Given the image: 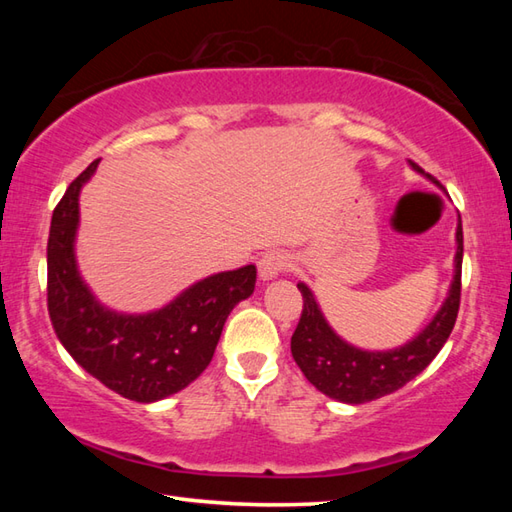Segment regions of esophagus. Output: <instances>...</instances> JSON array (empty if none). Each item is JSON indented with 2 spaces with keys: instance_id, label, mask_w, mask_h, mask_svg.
<instances>
[{
  "instance_id": "obj_1",
  "label": "esophagus",
  "mask_w": 512,
  "mask_h": 512,
  "mask_svg": "<svg viewBox=\"0 0 512 512\" xmlns=\"http://www.w3.org/2000/svg\"><path fill=\"white\" fill-rule=\"evenodd\" d=\"M286 268H288V255L279 253V250H270V253L262 255V259L257 262L259 279H262V281L277 279Z\"/></svg>"
}]
</instances>
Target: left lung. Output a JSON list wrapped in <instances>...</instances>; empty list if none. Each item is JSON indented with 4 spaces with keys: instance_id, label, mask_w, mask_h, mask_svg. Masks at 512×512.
Segmentation results:
<instances>
[{
    "instance_id": "1",
    "label": "left lung",
    "mask_w": 512,
    "mask_h": 512,
    "mask_svg": "<svg viewBox=\"0 0 512 512\" xmlns=\"http://www.w3.org/2000/svg\"><path fill=\"white\" fill-rule=\"evenodd\" d=\"M409 167L440 187V182L424 173L416 162L409 160ZM462 253V220L458 215L453 279L447 299L442 301L440 310L413 339L394 347V350H361V347L341 339L325 319L314 292L299 281L297 288L303 297V312L297 330L292 334L290 350L303 376L321 394L347 402V405H363V402L383 398L405 387L438 356L442 345L449 339L455 319H458Z\"/></svg>"
}]
</instances>
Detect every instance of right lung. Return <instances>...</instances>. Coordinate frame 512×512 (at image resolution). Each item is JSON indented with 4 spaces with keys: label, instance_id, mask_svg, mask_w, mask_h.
Segmentation results:
<instances>
[{
    "label": "right lung",
    "instance_id": "1",
    "mask_svg": "<svg viewBox=\"0 0 512 512\" xmlns=\"http://www.w3.org/2000/svg\"><path fill=\"white\" fill-rule=\"evenodd\" d=\"M101 160L76 178L52 213L48 312L61 345L85 372L123 398L156 402L191 385L211 363L228 314L255 290L257 268L195 281L167 306L118 312L96 299L76 264L79 198Z\"/></svg>",
    "mask_w": 512,
    "mask_h": 512
}]
</instances>
